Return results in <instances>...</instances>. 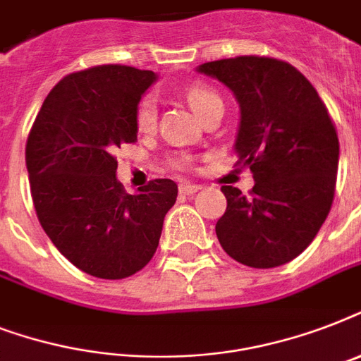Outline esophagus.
I'll return each mask as SVG.
<instances>
[{
	"mask_svg": "<svg viewBox=\"0 0 361 361\" xmlns=\"http://www.w3.org/2000/svg\"><path fill=\"white\" fill-rule=\"evenodd\" d=\"M198 189H200V185H197V183H189V181H183V183H180L181 195H195Z\"/></svg>",
	"mask_w": 361,
	"mask_h": 361,
	"instance_id": "1",
	"label": "esophagus"
}]
</instances>
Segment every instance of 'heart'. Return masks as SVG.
I'll list each match as a JSON object with an SVG mask.
<instances>
[{"label": "heart", "mask_w": 361, "mask_h": 361, "mask_svg": "<svg viewBox=\"0 0 361 361\" xmlns=\"http://www.w3.org/2000/svg\"><path fill=\"white\" fill-rule=\"evenodd\" d=\"M187 101L192 110L202 118L208 110L217 104H223V99L208 86H191L187 90ZM136 127L140 133H149L157 125V103L153 97H144L136 109Z\"/></svg>", "instance_id": "b5f03b06"}]
</instances>
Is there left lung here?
I'll return each mask as SVG.
<instances>
[{
	"label": "left lung",
	"mask_w": 361,
	"mask_h": 361,
	"mask_svg": "<svg viewBox=\"0 0 361 361\" xmlns=\"http://www.w3.org/2000/svg\"><path fill=\"white\" fill-rule=\"evenodd\" d=\"M200 73L240 103L236 166L255 178L249 195L223 185L226 212L215 232L228 257L249 268L290 262L319 234L334 202L339 138L313 84L283 59L236 56Z\"/></svg>",
	"instance_id": "obj_1"
}]
</instances>
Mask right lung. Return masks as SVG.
Instances as JSON below:
<instances>
[{"mask_svg":"<svg viewBox=\"0 0 361 361\" xmlns=\"http://www.w3.org/2000/svg\"><path fill=\"white\" fill-rule=\"evenodd\" d=\"M153 71L95 65L52 87L25 142L33 206L42 231L71 264L99 279H125L157 251L172 180L129 195L116 180L121 144L136 142V109Z\"/></svg>","mask_w":361,"mask_h":361,"instance_id":"obj_1","label":"right lung"}]
</instances>
